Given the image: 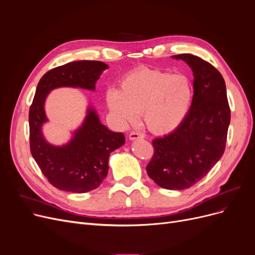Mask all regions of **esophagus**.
Masks as SVG:
<instances>
[{"instance_id":"34e87169","label":"esophagus","mask_w":255,"mask_h":255,"mask_svg":"<svg viewBox=\"0 0 255 255\" xmlns=\"http://www.w3.org/2000/svg\"><path fill=\"white\" fill-rule=\"evenodd\" d=\"M128 138L130 140H135V139H139V138H143V134L138 132V130H132V132L129 133Z\"/></svg>"}]
</instances>
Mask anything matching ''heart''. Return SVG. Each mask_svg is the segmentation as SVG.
<instances>
[{
    "label": "heart",
    "mask_w": 255,
    "mask_h": 255,
    "mask_svg": "<svg viewBox=\"0 0 255 255\" xmlns=\"http://www.w3.org/2000/svg\"><path fill=\"white\" fill-rule=\"evenodd\" d=\"M192 97L194 86L187 75L139 67L123 76L119 90L107 92L106 102L123 125L134 123L143 113L149 129L166 134L183 122Z\"/></svg>",
    "instance_id": "b5f03b06"
}]
</instances>
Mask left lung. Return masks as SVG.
I'll use <instances>...</instances> for the list:
<instances>
[{
    "label": "left lung",
    "mask_w": 255,
    "mask_h": 255,
    "mask_svg": "<svg viewBox=\"0 0 255 255\" xmlns=\"http://www.w3.org/2000/svg\"><path fill=\"white\" fill-rule=\"evenodd\" d=\"M174 57L194 72V97L181 125L152 141L154 154L145 169L158 186L181 190L203 179L221 158L231 111L226 83L217 69L191 54Z\"/></svg>",
    "instance_id": "obj_1"
}]
</instances>
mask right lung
Here are the masks:
<instances>
[{
  "mask_svg": "<svg viewBox=\"0 0 255 255\" xmlns=\"http://www.w3.org/2000/svg\"><path fill=\"white\" fill-rule=\"evenodd\" d=\"M107 68L102 61H72L51 69L37 85L28 114L30 153L43 175L60 190L83 194L99 187L109 173L111 152L125 144L126 137L103 126L96 112L89 109L70 142L63 146L48 143L41 133L47 121L45 97L52 89L64 86L95 90L100 74Z\"/></svg>",
  "mask_w": 255,
  "mask_h": 255,
  "instance_id": "right-lung-1",
  "label": "right lung"
}]
</instances>
